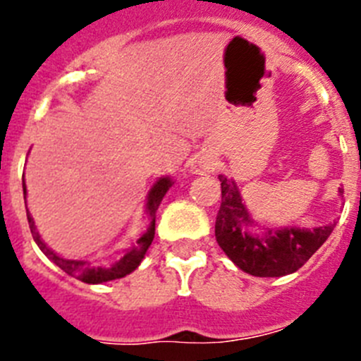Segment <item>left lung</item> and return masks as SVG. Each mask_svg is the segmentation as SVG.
Instances as JSON below:
<instances>
[{
    "instance_id": "left-lung-1",
    "label": "left lung",
    "mask_w": 361,
    "mask_h": 361,
    "mask_svg": "<svg viewBox=\"0 0 361 361\" xmlns=\"http://www.w3.org/2000/svg\"><path fill=\"white\" fill-rule=\"evenodd\" d=\"M222 190L215 238L240 271L258 278H279L301 269L331 235L335 224L319 228L260 226L249 214L235 180L219 174ZM343 197V188H338Z\"/></svg>"
}]
</instances>
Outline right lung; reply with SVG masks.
<instances>
[{"label": "right lung", "mask_w": 361, "mask_h": 361, "mask_svg": "<svg viewBox=\"0 0 361 361\" xmlns=\"http://www.w3.org/2000/svg\"><path fill=\"white\" fill-rule=\"evenodd\" d=\"M173 185H174V180L171 176H161L154 181L153 187L149 188L146 197V214H147V219H149V226H147V230L137 238V242H135L126 252H124L119 260L114 262L112 265H106V267H104V265L94 267V265H90L89 262L85 260H73V258H63L60 257V255H56V252L53 251V249L49 247L42 238H40L39 231H37V226H35V221H33V217L30 215V212H26L30 231H32L33 240H35V244L39 245L40 251H42L44 255L53 262V264L59 265L63 272L74 276V278L80 279V281L90 283V285H97V283L124 278V276L131 274L135 269L139 267L140 262H142L144 257H146L147 247H149L151 242H153L154 238V219H157V210L158 207H160L164 196L167 194V190H169ZM23 192H25V203H26L25 180H23Z\"/></svg>", "instance_id": "obj_1"}]
</instances>
